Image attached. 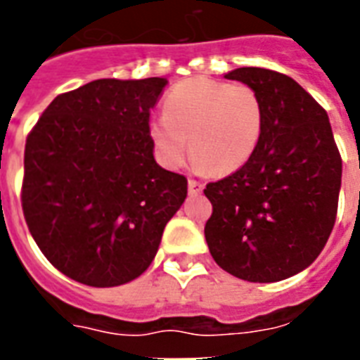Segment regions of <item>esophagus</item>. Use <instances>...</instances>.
<instances>
[{
    "instance_id": "1",
    "label": "esophagus",
    "mask_w": 360,
    "mask_h": 360,
    "mask_svg": "<svg viewBox=\"0 0 360 360\" xmlns=\"http://www.w3.org/2000/svg\"><path fill=\"white\" fill-rule=\"evenodd\" d=\"M203 191V183L196 179H188V192H191L192 196H198V194H202Z\"/></svg>"
}]
</instances>
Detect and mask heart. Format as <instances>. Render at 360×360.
I'll return each instance as SVG.
<instances>
[{
  "instance_id": "heart-1",
  "label": "heart",
  "mask_w": 360,
  "mask_h": 360,
  "mask_svg": "<svg viewBox=\"0 0 360 360\" xmlns=\"http://www.w3.org/2000/svg\"><path fill=\"white\" fill-rule=\"evenodd\" d=\"M164 117L149 127L158 158L177 168L186 157L213 175H230L256 153L263 134L265 108L248 84L194 76L175 84L162 104Z\"/></svg>"
}]
</instances>
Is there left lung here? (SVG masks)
<instances>
[{
	"instance_id": "8db88e82",
	"label": "left lung",
	"mask_w": 360,
	"mask_h": 360,
	"mask_svg": "<svg viewBox=\"0 0 360 360\" xmlns=\"http://www.w3.org/2000/svg\"><path fill=\"white\" fill-rule=\"evenodd\" d=\"M259 93L265 108L256 153L240 169L205 186L213 205L209 252L226 273L278 282L323 250L338 211L342 157L329 117L293 78L243 67L226 75Z\"/></svg>"
}]
</instances>
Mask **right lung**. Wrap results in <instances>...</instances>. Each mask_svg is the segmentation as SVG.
Here are the masks:
<instances>
[{
  "label": "right lung",
  "mask_w": 360,
  "mask_h": 360,
  "mask_svg": "<svg viewBox=\"0 0 360 360\" xmlns=\"http://www.w3.org/2000/svg\"><path fill=\"white\" fill-rule=\"evenodd\" d=\"M168 82H89L53 98L25 140L22 209L65 276L112 288L138 278L186 198L153 157L149 115Z\"/></svg>",
  "instance_id": "1"
}]
</instances>
